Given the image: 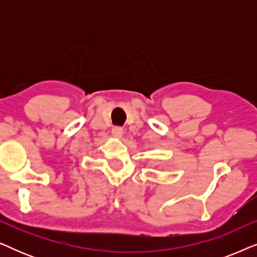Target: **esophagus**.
<instances>
[{"mask_svg":"<svg viewBox=\"0 0 257 257\" xmlns=\"http://www.w3.org/2000/svg\"><path fill=\"white\" fill-rule=\"evenodd\" d=\"M111 132H112V136H113L114 138H120V137H122V133H124V130H122L121 127H119V126H114V127H112Z\"/></svg>","mask_w":257,"mask_h":257,"instance_id":"obj_1","label":"esophagus"}]
</instances>
